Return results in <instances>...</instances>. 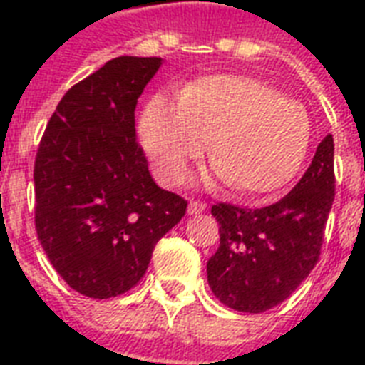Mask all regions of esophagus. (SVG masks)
<instances>
[{
  "label": "esophagus",
  "mask_w": 365,
  "mask_h": 365,
  "mask_svg": "<svg viewBox=\"0 0 365 365\" xmlns=\"http://www.w3.org/2000/svg\"><path fill=\"white\" fill-rule=\"evenodd\" d=\"M205 210H206V202H202V200H191V202H189L187 212L191 214V216L202 214Z\"/></svg>",
  "instance_id": "esophagus-1"
}]
</instances>
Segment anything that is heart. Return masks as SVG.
Here are the masks:
<instances>
[{
	"label": "heart",
	"mask_w": 365,
	"mask_h": 365,
	"mask_svg": "<svg viewBox=\"0 0 365 365\" xmlns=\"http://www.w3.org/2000/svg\"><path fill=\"white\" fill-rule=\"evenodd\" d=\"M142 138L159 176L180 182L205 153L240 193H269L299 170L311 142L305 108L277 88L240 76H212L183 88L182 100L151 98Z\"/></svg>",
	"instance_id": "obj_1"
}]
</instances>
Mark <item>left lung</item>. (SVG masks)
<instances>
[{"label": "left lung", "mask_w": 365, "mask_h": 365, "mask_svg": "<svg viewBox=\"0 0 365 365\" xmlns=\"http://www.w3.org/2000/svg\"><path fill=\"white\" fill-rule=\"evenodd\" d=\"M334 197V136L328 134L303 178L278 202L263 208L212 206L220 248L206 272L217 299L254 314L288 299L318 263Z\"/></svg>", "instance_id": "8db88e82"}]
</instances>
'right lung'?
<instances>
[{
    "label": "right lung",
    "instance_id": "right-lung-1",
    "mask_svg": "<svg viewBox=\"0 0 365 365\" xmlns=\"http://www.w3.org/2000/svg\"><path fill=\"white\" fill-rule=\"evenodd\" d=\"M160 64L106 62L62 96L37 149V239L64 282L93 299L134 288L185 216L187 200L153 182L136 142L134 110Z\"/></svg>",
    "mask_w": 365,
    "mask_h": 365
}]
</instances>
